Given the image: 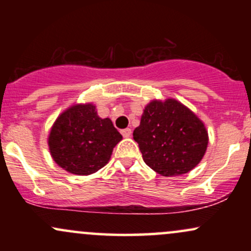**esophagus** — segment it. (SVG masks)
Segmentation results:
<instances>
[{"instance_id": "34e87169", "label": "esophagus", "mask_w": 251, "mask_h": 251, "mask_svg": "<svg viewBox=\"0 0 251 251\" xmlns=\"http://www.w3.org/2000/svg\"><path fill=\"white\" fill-rule=\"evenodd\" d=\"M122 134H123L124 138H129V137H131V134H132L131 128H124V129H122Z\"/></svg>"}]
</instances>
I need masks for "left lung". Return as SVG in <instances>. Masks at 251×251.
Masks as SVG:
<instances>
[{
    "label": "left lung",
    "instance_id": "left-lung-1",
    "mask_svg": "<svg viewBox=\"0 0 251 251\" xmlns=\"http://www.w3.org/2000/svg\"><path fill=\"white\" fill-rule=\"evenodd\" d=\"M144 162L157 174L174 177L188 174L205 154L209 135L191 109L169 98L152 100L133 131Z\"/></svg>",
    "mask_w": 251,
    "mask_h": 251
}]
</instances>
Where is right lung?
Instances as JSON below:
<instances>
[{"instance_id":"right-lung-1","label":"right lung","mask_w":251,"mask_h":251,"mask_svg":"<svg viewBox=\"0 0 251 251\" xmlns=\"http://www.w3.org/2000/svg\"><path fill=\"white\" fill-rule=\"evenodd\" d=\"M122 139L112 120L98 116L93 103H75L54 122L48 148L60 168L73 175L88 176L109 162L114 146Z\"/></svg>"}]
</instances>
